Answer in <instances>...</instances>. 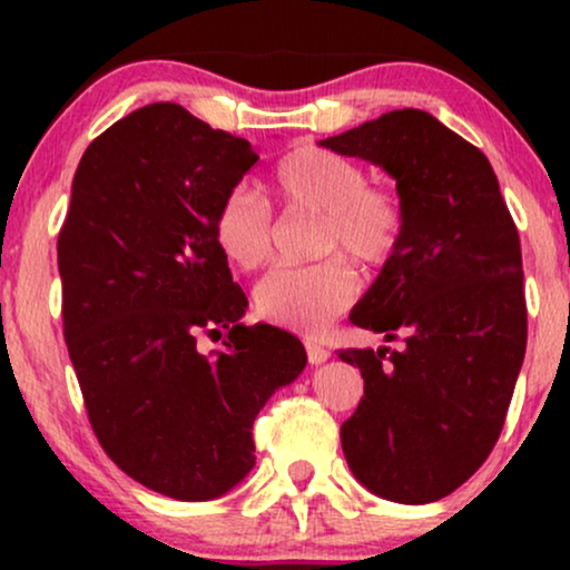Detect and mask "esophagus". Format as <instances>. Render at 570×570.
I'll return each mask as SVG.
<instances>
[{"label":"esophagus","instance_id":"1","mask_svg":"<svg viewBox=\"0 0 570 570\" xmlns=\"http://www.w3.org/2000/svg\"><path fill=\"white\" fill-rule=\"evenodd\" d=\"M303 345H306V355H308V361L311 363H324L326 357L332 355V350L330 347H324L322 342H316V340H303Z\"/></svg>","mask_w":570,"mask_h":570}]
</instances>
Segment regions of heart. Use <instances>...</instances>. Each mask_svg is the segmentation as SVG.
I'll use <instances>...</instances> for the list:
<instances>
[{
    "instance_id": "heart-1",
    "label": "heart",
    "mask_w": 570,
    "mask_h": 570,
    "mask_svg": "<svg viewBox=\"0 0 570 570\" xmlns=\"http://www.w3.org/2000/svg\"><path fill=\"white\" fill-rule=\"evenodd\" d=\"M272 189L287 209L322 215L318 254H340L308 267H279L254 293L256 314L285 330L318 334L357 295V277L342 256L381 269L400 252L407 209L400 191L371 184L361 163L316 145H298L272 168ZM213 238L233 267L262 269L275 252V217L246 186L223 194L213 213Z\"/></svg>"
}]
</instances>
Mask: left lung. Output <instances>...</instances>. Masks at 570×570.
I'll return each mask as SVG.
<instances>
[{
  "label": "left lung",
  "mask_w": 570,
  "mask_h": 570,
  "mask_svg": "<svg viewBox=\"0 0 570 570\" xmlns=\"http://www.w3.org/2000/svg\"><path fill=\"white\" fill-rule=\"evenodd\" d=\"M322 145L392 174L407 209L400 252L350 314L402 347L340 350L363 376L342 451L371 493L439 501L490 456L524 363L517 223L482 150L417 108Z\"/></svg>",
  "instance_id": "left-lung-1"
}]
</instances>
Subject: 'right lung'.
Listing matches in <instances>:
<instances>
[{"mask_svg":"<svg viewBox=\"0 0 570 570\" xmlns=\"http://www.w3.org/2000/svg\"><path fill=\"white\" fill-rule=\"evenodd\" d=\"M259 155L178 104L137 108L77 166L57 256L69 361L92 433L155 493L209 501L254 466V420L306 365L291 332L246 326L213 213ZM229 332L217 356L196 340Z\"/></svg>","mask_w":570,"mask_h":570,"instance_id":"obj_1","label":"right lung"}]
</instances>
